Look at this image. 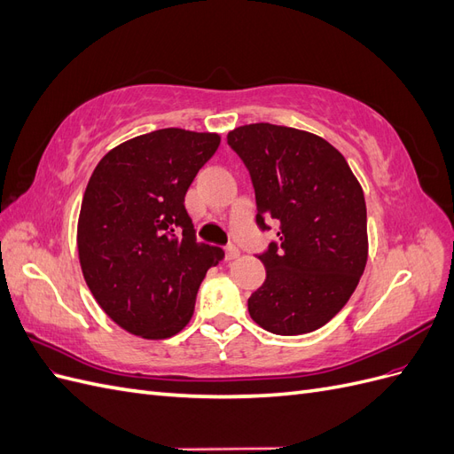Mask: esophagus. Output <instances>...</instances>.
I'll list each match as a JSON object with an SVG mask.
<instances>
[{
	"label": "esophagus",
	"instance_id": "1",
	"mask_svg": "<svg viewBox=\"0 0 454 454\" xmlns=\"http://www.w3.org/2000/svg\"><path fill=\"white\" fill-rule=\"evenodd\" d=\"M225 255H227L229 261H232V259H237L240 255V250L237 248L235 244H229V246H225Z\"/></svg>",
	"mask_w": 454,
	"mask_h": 454
}]
</instances>
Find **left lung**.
<instances>
[{
  "label": "left lung",
  "instance_id": "left-lung-1",
  "mask_svg": "<svg viewBox=\"0 0 454 454\" xmlns=\"http://www.w3.org/2000/svg\"><path fill=\"white\" fill-rule=\"evenodd\" d=\"M227 144L250 170L257 225H280V244L259 255L267 278L248 312L270 333H310L348 303L364 274V189L347 159L307 130L255 122L231 130Z\"/></svg>",
  "mask_w": 454,
  "mask_h": 454
}]
</instances>
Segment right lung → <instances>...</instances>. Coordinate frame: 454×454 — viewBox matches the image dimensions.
Wrapping results in <instances>:
<instances>
[{"label": "right lung", "instance_id": "obj_1", "mask_svg": "<svg viewBox=\"0 0 454 454\" xmlns=\"http://www.w3.org/2000/svg\"><path fill=\"white\" fill-rule=\"evenodd\" d=\"M222 142L160 129L114 147L81 202L77 252L96 303L125 332L168 339L189 324L206 270L225 257L197 242L185 193Z\"/></svg>", "mask_w": 454, "mask_h": 454}]
</instances>
